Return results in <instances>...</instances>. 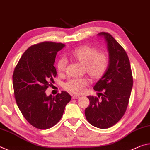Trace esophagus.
<instances>
[{"label": "esophagus", "instance_id": "obj_1", "mask_svg": "<svg viewBox=\"0 0 150 150\" xmlns=\"http://www.w3.org/2000/svg\"><path fill=\"white\" fill-rule=\"evenodd\" d=\"M80 96H78V95H74L72 96V98L73 99H78Z\"/></svg>", "mask_w": 150, "mask_h": 150}]
</instances>
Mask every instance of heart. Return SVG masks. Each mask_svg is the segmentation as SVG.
<instances>
[{"label":"heart","mask_w":150,"mask_h":150,"mask_svg":"<svg viewBox=\"0 0 150 150\" xmlns=\"http://www.w3.org/2000/svg\"><path fill=\"white\" fill-rule=\"evenodd\" d=\"M72 60L84 65V73L92 80H98L104 76L109 66V56L107 52L99 51L93 46L84 45L74 49L68 53ZM67 65L66 59L61 57L56 61V68L60 72H64ZM88 84L86 78H72L64 84V88L73 94H81Z\"/></svg>","instance_id":"heart-1"}]
</instances>
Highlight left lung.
<instances>
[{"instance_id":"left-lung-1","label":"left lung","mask_w":150,"mask_h":150,"mask_svg":"<svg viewBox=\"0 0 150 150\" xmlns=\"http://www.w3.org/2000/svg\"><path fill=\"white\" fill-rule=\"evenodd\" d=\"M108 43L110 62L106 72L96 84L98 97L90 96L85 116L89 123L98 128L114 126L124 116L133 86V76L127 53L111 34L102 32Z\"/></svg>"}]
</instances>
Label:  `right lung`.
Listing matches in <instances>:
<instances>
[{"mask_svg": "<svg viewBox=\"0 0 150 150\" xmlns=\"http://www.w3.org/2000/svg\"><path fill=\"white\" fill-rule=\"evenodd\" d=\"M64 46L48 41L34 45L24 52L14 68L13 84L17 105L24 118L38 129H46L57 124L71 100L67 92L55 96H47L45 92L56 76V54Z\"/></svg>", "mask_w": 150, "mask_h": 150, "instance_id": "1", "label": "right lung"}]
</instances>
